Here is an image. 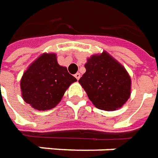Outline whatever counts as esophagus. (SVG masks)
<instances>
[{
    "label": "esophagus",
    "mask_w": 158,
    "mask_h": 158,
    "mask_svg": "<svg viewBox=\"0 0 158 158\" xmlns=\"http://www.w3.org/2000/svg\"><path fill=\"white\" fill-rule=\"evenodd\" d=\"M75 77L77 78V80H79V79H80V77H81V74H80V73L75 74Z\"/></svg>",
    "instance_id": "1"
}]
</instances>
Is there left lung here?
<instances>
[{
  "instance_id": "8db88e82",
  "label": "left lung",
  "mask_w": 158,
  "mask_h": 158,
  "mask_svg": "<svg viewBox=\"0 0 158 158\" xmlns=\"http://www.w3.org/2000/svg\"><path fill=\"white\" fill-rule=\"evenodd\" d=\"M86 72L79 80L88 97L98 109H119L131 95V77L127 70L106 51L87 59Z\"/></svg>"
}]
</instances>
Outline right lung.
<instances>
[{
  "label": "right lung",
  "mask_w": 158,
  "mask_h": 158,
  "mask_svg": "<svg viewBox=\"0 0 158 158\" xmlns=\"http://www.w3.org/2000/svg\"><path fill=\"white\" fill-rule=\"evenodd\" d=\"M77 79L59 65L57 54L44 52L29 65L20 80L22 98L38 110L54 108Z\"/></svg>",
  "instance_id": "1"
}]
</instances>
